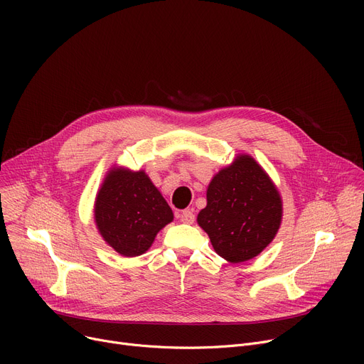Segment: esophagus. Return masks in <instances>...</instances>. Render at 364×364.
<instances>
[{
	"label": "esophagus",
	"instance_id": "1",
	"mask_svg": "<svg viewBox=\"0 0 364 364\" xmlns=\"http://www.w3.org/2000/svg\"><path fill=\"white\" fill-rule=\"evenodd\" d=\"M180 220L184 223V224H193L195 223V214L190 211V209H186V211H183L180 214Z\"/></svg>",
	"mask_w": 364,
	"mask_h": 364
}]
</instances>
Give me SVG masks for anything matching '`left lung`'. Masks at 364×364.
Wrapping results in <instances>:
<instances>
[{
    "label": "left lung",
    "instance_id": "1",
    "mask_svg": "<svg viewBox=\"0 0 364 364\" xmlns=\"http://www.w3.org/2000/svg\"><path fill=\"white\" fill-rule=\"evenodd\" d=\"M282 221V199L265 171L250 155H239L209 183L198 224L215 252L230 262L261 254Z\"/></svg>",
    "mask_w": 364,
    "mask_h": 364
}]
</instances>
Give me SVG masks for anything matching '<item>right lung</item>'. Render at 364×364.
I'll list each match as a JSON object with an SVG mask.
<instances>
[{
    "mask_svg": "<svg viewBox=\"0 0 364 364\" xmlns=\"http://www.w3.org/2000/svg\"><path fill=\"white\" fill-rule=\"evenodd\" d=\"M94 220L114 251L137 257L149 250L174 214L144 171L121 166L107 172L95 198Z\"/></svg>",
    "mask_w": 364,
    "mask_h": 364,
    "instance_id": "add662e5",
    "label": "right lung"
}]
</instances>
